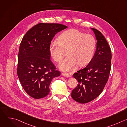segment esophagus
I'll list each match as a JSON object with an SVG mask.
<instances>
[{
  "instance_id": "esophagus-1",
  "label": "esophagus",
  "mask_w": 127,
  "mask_h": 127,
  "mask_svg": "<svg viewBox=\"0 0 127 127\" xmlns=\"http://www.w3.org/2000/svg\"><path fill=\"white\" fill-rule=\"evenodd\" d=\"M62 75H63V76H65V77H71V76L69 74L67 73H62Z\"/></svg>"
}]
</instances>
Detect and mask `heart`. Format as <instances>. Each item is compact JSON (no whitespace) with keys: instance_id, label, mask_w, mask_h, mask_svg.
<instances>
[{"instance_id":"obj_1","label":"heart","mask_w":127,"mask_h":127,"mask_svg":"<svg viewBox=\"0 0 127 127\" xmlns=\"http://www.w3.org/2000/svg\"><path fill=\"white\" fill-rule=\"evenodd\" d=\"M96 47V41L93 35L71 29L62 32L57 41L50 43L49 52L53 60L60 63L67 51L68 56L59 65V68L63 71H70L77 64L82 66L91 61Z\"/></svg>"}]
</instances>
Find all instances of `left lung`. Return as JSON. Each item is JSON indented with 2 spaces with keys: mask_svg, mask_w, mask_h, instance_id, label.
Here are the masks:
<instances>
[{
  "mask_svg": "<svg viewBox=\"0 0 127 127\" xmlns=\"http://www.w3.org/2000/svg\"><path fill=\"white\" fill-rule=\"evenodd\" d=\"M91 29L97 40L95 55L86 66L73 74L78 84L72 90L71 97L80 103L89 102L99 95L108 80L111 71L110 47L99 31Z\"/></svg>",
  "mask_w": 127,
  "mask_h": 127,
  "instance_id": "1",
  "label": "left lung"
}]
</instances>
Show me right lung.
I'll return each instance as SVG.
<instances>
[{"label": "right lung", "mask_w": 127, "mask_h": 127, "mask_svg": "<svg viewBox=\"0 0 127 127\" xmlns=\"http://www.w3.org/2000/svg\"><path fill=\"white\" fill-rule=\"evenodd\" d=\"M66 28L59 24L40 23L29 30L22 40L17 76L25 91L35 99L47 96L52 80L60 75L50 60L49 47L55 34Z\"/></svg>", "instance_id": "obj_1"}]
</instances>
